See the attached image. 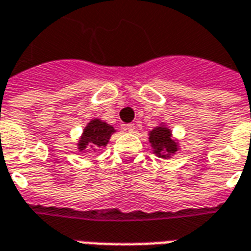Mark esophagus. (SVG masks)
Masks as SVG:
<instances>
[{"label":"esophagus","mask_w":251,"mask_h":251,"mask_svg":"<svg viewBox=\"0 0 251 251\" xmlns=\"http://www.w3.org/2000/svg\"><path fill=\"white\" fill-rule=\"evenodd\" d=\"M125 127L129 133H134V131H136V125H134V124H127Z\"/></svg>","instance_id":"obj_1"}]
</instances>
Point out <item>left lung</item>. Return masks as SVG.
<instances>
[{
    "label": "left lung",
    "instance_id": "1",
    "mask_svg": "<svg viewBox=\"0 0 251 251\" xmlns=\"http://www.w3.org/2000/svg\"><path fill=\"white\" fill-rule=\"evenodd\" d=\"M149 142L152 144L153 153L161 158H169L179 151L177 142L172 140V131L167 126H156L149 133Z\"/></svg>",
    "mask_w": 251,
    "mask_h": 251
}]
</instances>
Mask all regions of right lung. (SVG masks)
Segmentation results:
<instances>
[{"label": "right lung", "instance_id": "right-lung-1", "mask_svg": "<svg viewBox=\"0 0 251 251\" xmlns=\"http://www.w3.org/2000/svg\"><path fill=\"white\" fill-rule=\"evenodd\" d=\"M114 127L100 120L90 121L84 127L82 137L77 144V149L83 152H98L109 142L110 137L114 133Z\"/></svg>", "mask_w": 251, "mask_h": 251}]
</instances>
